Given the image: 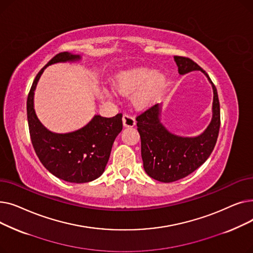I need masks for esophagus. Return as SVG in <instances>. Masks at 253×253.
Returning a JSON list of instances; mask_svg holds the SVG:
<instances>
[{
	"mask_svg": "<svg viewBox=\"0 0 253 253\" xmlns=\"http://www.w3.org/2000/svg\"><path fill=\"white\" fill-rule=\"evenodd\" d=\"M122 120H123V125H124V127H133V126H135V124H136L135 118H134L133 116L128 115V114H124Z\"/></svg>",
	"mask_w": 253,
	"mask_h": 253,
	"instance_id": "1",
	"label": "esophagus"
}]
</instances>
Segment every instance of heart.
Wrapping results in <instances>:
<instances>
[{
  "label": "heart",
  "instance_id": "b5f03b06",
  "mask_svg": "<svg viewBox=\"0 0 253 253\" xmlns=\"http://www.w3.org/2000/svg\"><path fill=\"white\" fill-rule=\"evenodd\" d=\"M155 74L154 70L145 68L124 72L118 78L117 88L125 95H130L138 89L133 101L138 108H145L158 98L164 84L163 76Z\"/></svg>",
  "mask_w": 253,
  "mask_h": 253
}]
</instances>
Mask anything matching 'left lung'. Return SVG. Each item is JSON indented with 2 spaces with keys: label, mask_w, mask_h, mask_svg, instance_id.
Listing matches in <instances>:
<instances>
[{
  "label": "left lung",
  "mask_w": 253,
  "mask_h": 253,
  "mask_svg": "<svg viewBox=\"0 0 253 253\" xmlns=\"http://www.w3.org/2000/svg\"><path fill=\"white\" fill-rule=\"evenodd\" d=\"M180 75L201 71L213 88L212 120L202 134L181 137L170 133L160 122V106L154 104L136 117L141 140L143 168L152 178L172 182L191 174L211 155L220 126V108L217 90L205 71L189 57L174 56Z\"/></svg>",
  "instance_id": "obj_1"
}]
</instances>
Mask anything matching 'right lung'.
Listing matches in <instances>:
<instances>
[{"instance_id": "right-lung-1", "label": "right lung", "mask_w": 253, "mask_h": 253, "mask_svg": "<svg viewBox=\"0 0 253 253\" xmlns=\"http://www.w3.org/2000/svg\"><path fill=\"white\" fill-rule=\"evenodd\" d=\"M79 59H81L80 55L60 52L38 73L26 101V113L33 147L44 167L62 180L83 183L94 180L103 173L113 143L123 128L122 114L113 118L94 116L85 127L71 133L58 134L46 129L34 110V92L47 66Z\"/></svg>"}]
</instances>
